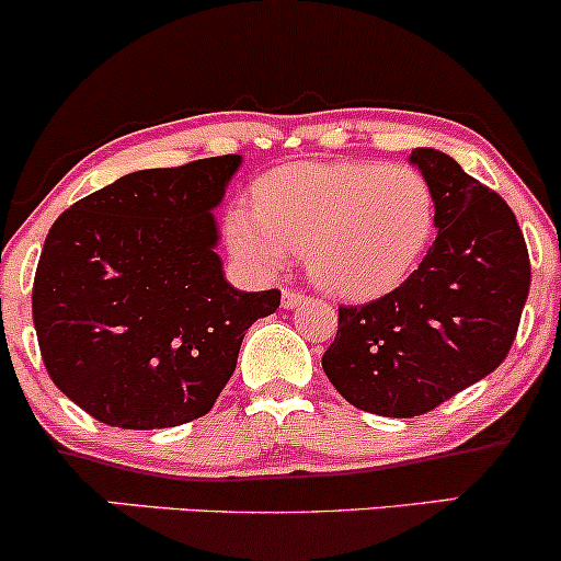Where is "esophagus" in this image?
<instances>
[{
    "label": "esophagus",
    "instance_id": "obj_1",
    "mask_svg": "<svg viewBox=\"0 0 561 561\" xmlns=\"http://www.w3.org/2000/svg\"><path fill=\"white\" fill-rule=\"evenodd\" d=\"M305 301H307V297L299 291H283V297H280L283 310H297V307L305 305Z\"/></svg>",
    "mask_w": 561,
    "mask_h": 561
}]
</instances>
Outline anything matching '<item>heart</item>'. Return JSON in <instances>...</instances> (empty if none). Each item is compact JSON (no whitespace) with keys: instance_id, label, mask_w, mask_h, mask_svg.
<instances>
[{"instance_id":"obj_1","label":"heart","mask_w":561,"mask_h":561,"mask_svg":"<svg viewBox=\"0 0 561 561\" xmlns=\"http://www.w3.org/2000/svg\"><path fill=\"white\" fill-rule=\"evenodd\" d=\"M230 251L275 273L305 251L312 280L339 297L387 291L411 275L434 232V193L405 163H291L228 214Z\"/></svg>"}]
</instances>
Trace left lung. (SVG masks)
<instances>
[{
    "label": "left lung",
    "mask_w": 561,
    "mask_h": 561,
    "mask_svg": "<svg viewBox=\"0 0 561 561\" xmlns=\"http://www.w3.org/2000/svg\"><path fill=\"white\" fill-rule=\"evenodd\" d=\"M408 161L434 193V238L419 270L387 297L339 307L323 370L360 411L413 419L503 363L530 291L517 217L499 193L434 148Z\"/></svg>",
    "instance_id": "8db88e82"
}]
</instances>
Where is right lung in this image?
Masks as SVG:
<instances>
[{"label": "right lung", "mask_w": 561, "mask_h": 561, "mask_svg": "<svg viewBox=\"0 0 561 561\" xmlns=\"http://www.w3.org/2000/svg\"><path fill=\"white\" fill-rule=\"evenodd\" d=\"M243 156L140 169L62 211L34 278V325L55 387L122 430L206 416L251 323L280 291L225 280L214 209Z\"/></svg>", "instance_id": "obj_1"}]
</instances>
